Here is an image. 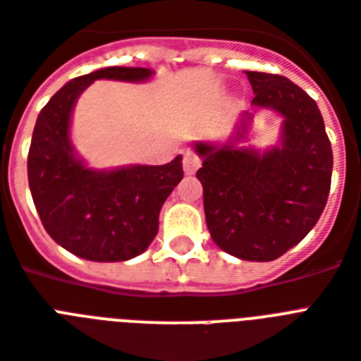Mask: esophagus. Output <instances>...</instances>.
I'll list each match as a JSON object with an SVG mask.
<instances>
[{
	"mask_svg": "<svg viewBox=\"0 0 361 361\" xmlns=\"http://www.w3.org/2000/svg\"><path fill=\"white\" fill-rule=\"evenodd\" d=\"M198 166H200V159H198L195 153L187 152L185 155H183V172H185L187 176H192L198 170Z\"/></svg>",
	"mask_w": 361,
	"mask_h": 361,
	"instance_id": "obj_1",
	"label": "esophagus"
}]
</instances>
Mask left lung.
<instances>
[{
	"label": "left lung",
	"instance_id": "obj_1",
	"mask_svg": "<svg viewBox=\"0 0 361 361\" xmlns=\"http://www.w3.org/2000/svg\"><path fill=\"white\" fill-rule=\"evenodd\" d=\"M252 109L283 118L279 142L249 140L255 114L243 112L226 142L192 144L202 159L206 225L215 245L241 260L269 262L300 243L324 212L331 183V144L319 106L285 76L245 71Z\"/></svg>",
	"mask_w": 361,
	"mask_h": 361
}]
</instances>
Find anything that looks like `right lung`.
Listing matches in <instances>:
<instances>
[{
  "mask_svg": "<svg viewBox=\"0 0 361 361\" xmlns=\"http://www.w3.org/2000/svg\"><path fill=\"white\" fill-rule=\"evenodd\" d=\"M146 67H104L67 82L37 118L27 180L37 214L58 245L92 262H123L146 251L159 231V212L183 178L181 155L161 166L92 169L76 153L71 118L95 80H149Z\"/></svg>",
  "mask_w": 361,
  "mask_h": 361,
  "instance_id": "obj_1",
  "label": "right lung"
}]
</instances>
